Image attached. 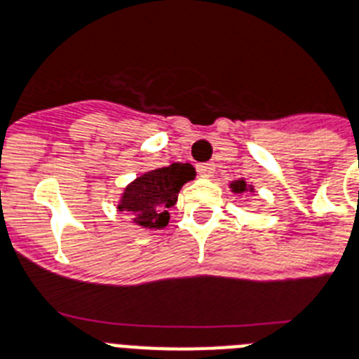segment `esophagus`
Returning a JSON list of instances; mask_svg holds the SVG:
<instances>
[{"label":"esophagus","mask_w":359,"mask_h":359,"mask_svg":"<svg viewBox=\"0 0 359 359\" xmlns=\"http://www.w3.org/2000/svg\"><path fill=\"white\" fill-rule=\"evenodd\" d=\"M215 171V165L212 162H203V164H197V173L201 177H212Z\"/></svg>","instance_id":"34e87169"}]
</instances>
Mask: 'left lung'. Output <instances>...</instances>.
I'll return each instance as SVG.
<instances>
[{"label":"left lung","instance_id":"obj_1","mask_svg":"<svg viewBox=\"0 0 359 359\" xmlns=\"http://www.w3.org/2000/svg\"><path fill=\"white\" fill-rule=\"evenodd\" d=\"M247 184L243 182V180H238V182H234V191L238 194V191H245Z\"/></svg>","mask_w":359,"mask_h":359}]
</instances>
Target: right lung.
<instances>
[{
    "instance_id": "add662e5",
    "label": "right lung",
    "mask_w": 359,
    "mask_h": 359,
    "mask_svg": "<svg viewBox=\"0 0 359 359\" xmlns=\"http://www.w3.org/2000/svg\"><path fill=\"white\" fill-rule=\"evenodd\" d=\"M195 177L189 164H171L145 173L125 189L119 210L134 215V223L147 229H164L170 223L168 208L177 203V195L184 182Z\"/></svg>"
}]
</instances>
